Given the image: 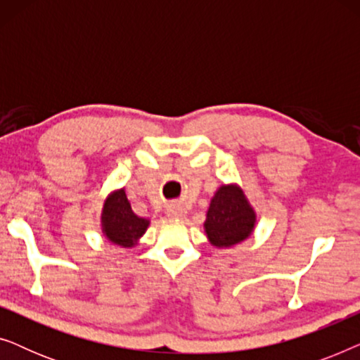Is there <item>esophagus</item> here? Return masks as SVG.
I'll use <instances>...</instances> for the list:
<instances>
[{
    "mask_svg": "<svg viewBox=\"0 0 360 360\" xmlns=\"http://www.w3.org/2000/svg\"><path fill=\"white\" fill-rule=\"evenodd\" d=\"M185 213V208H181L180 205H170L169 210H167V214H169L170 218H184Z\"/></svg>",
    "mask_w": 360,
    "mask_h": 360,
    "instance_id": "1",
    "label": "esophagus"
}]
</instances>
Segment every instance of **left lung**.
Returning a JSON list of instances; mask_svg holds the SVG:
<instances>
[{"label": "left lung", "mask_w": 360, "mask_h": 360, "mask_svg": "<svg viewBox=\"0 0 360 360\" xmlns=\"http://www.w3.org/2000/svg\"><path fill=\"white\" fill-rule=\"evenodd\" d=\"M255 211L238 185L219 186L211 198L205 233L214 248H233L252 234Z\"/></svg>", "instance_id": "1"}]
</instances>
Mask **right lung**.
<instances>
[{
    "label": "right lung",
    "mask_w": 360,
    "mask_h": 360,
    "mask_svg": "<svg viewBox=\"0 0 360 360\" xmlns=\"http://www.w3.org/2000/svg\"><path fill=\"white\" fill-rule=\"evenodd\" d=\"M149 219L139 218L131 208L124 188L112 191L105 200L101 229L108 240L121 248H134L149 228Z\"/></svg>",
    "instance_id": "obj_1"
}]
</instances>
